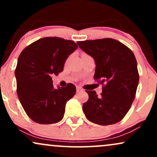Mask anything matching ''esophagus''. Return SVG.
<instances>
[{"instance_id":"34e87169","label":"esophagus","mask_w":157,"mask_h":157,"mask_svg":"<svg viewBox=\"0 0 157 157\" xmlns=\"http://www.w3.org/2000/svg\"><path fill=\"white\" fill-rule=\"evenodd\" d=\"M84 90L82 89V88L80 87V86H77V92L79 93V92H81V91H83Z\"/></svg>"}]
</instances>
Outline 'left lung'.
<instances>
[{
    "instance_id": "8db88e82",
    "label": "left lung",
    "mask_w": 157,
    "mask_h": 157,
    "mask_svg": "<svg viewBox=\"0 0 157 157\" xmlns=\"http://www.w3.org/2000/svg\"><path fill=\"white\" fill-rule=\"evenodd\" d=\"M77 44L94 60V80L105 84L100 97L95 91H86L89 100L82 105L85 115L89 121L101 125L120 122L130 109L139 83L134 53L111 38L78 41Z\"/></svg>"
}]
</instances>
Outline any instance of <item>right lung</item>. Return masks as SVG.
<instances>
[{"label": "right lung", "instance_id": "obj_1", "mask_svg": "<svg viewBox=\"0 0 157 157\" xmlns=\"http://www.w3.org/2000/svg\"><path fill=\"white\" fill-rule=\"evenodd\" d=\"M78 46L60 37H44L23 50L15 75L17 94L23 109L34 122L52 124L63 117L66 104L76 93L75 85L54 87L52 76L63 71L68 56Z\"/></svg>", "mask_w": 157, "mask_h": 157}]
</instances>
